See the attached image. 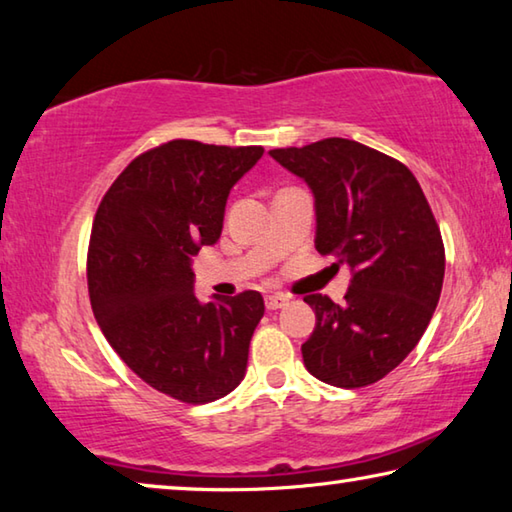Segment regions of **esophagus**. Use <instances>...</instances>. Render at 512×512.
<instances>
[{
  "label": "esophagus",
  "mask_w": 512,
  "mask_h": 512,
  "mask_svg": "<svg viewBox=\"0 0 512 512\" xmlns=\"http://www.w3.org/2000/svg\"><path fill=\"white\" fill-rule=\"evenodd\" d=\"M264 302H266V309H282L289 302V298L280 296V293H275V296H266Z\"/></svg>",
  "instance_id": "1"
}]
</instances>
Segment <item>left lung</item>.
Returning a JSON list of instances; mask_svg holds the SVG:
<instances>
[{
    "mask_svg": "<svg viewBox=\"0 0 512 512\" xmlns=\"http://www.w3.org/2000/svg\"><path fill=\"white\" fill-rule=\"evenodd\" d=\"M316 198V250L352 268L341 305L311 293L302 359L316 379L361 388L406 359L436 311L445 246L409 167L343 137L268 151ZM334 264V266H336Z\"/></svg>",
    "mask_w": 512,
    "mask_h": 512,
    "instance_id": "obj_1",
    "label": "left lung"
}]
</instances>
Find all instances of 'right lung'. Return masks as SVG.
Here are the masks:
<instances>
[{
    "label": "right lung",
    "instance_id": "1",
    "mask_svg": "<svg viewBox=\"0 0 512 512\" xmlns=\"http://www.w3.org/2000/svg\"><path fill=\"white\" fill-rule=\"evenodd\" d=\"M262 153V146L164 142L119 173L94 214V318L121 361L178 402H214L244 379L262 293L201 305L192 257L221 237L230 189Z\"/></svg>",
    "mask_w": 512,
    "mask_h": 512
}]
</instances>
